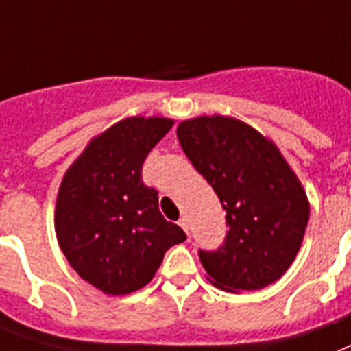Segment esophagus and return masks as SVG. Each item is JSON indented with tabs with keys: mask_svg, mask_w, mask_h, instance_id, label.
I'll return each mask as SVG.
<instances>
[{
	"mask_svg": "<svg viewBox=\"0 0 351 351\" xmlns=\"http://www.w3.org/2000/svg\"><path fill=\"white\" fill-rule=\"evenodd\" d=\"M178 225H180L182 229L185 230V234H189V221H187V218H185V216H182L180 220H178Z\"/></svg>",
	"mask_w": 351,
	"mask_h": 351,
	"instance_id": "1",
	"label": "esophagus"
}]
</instances>
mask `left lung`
Returning <instances> with one entry per match:
<instances>
[{
    "instance_id": "left-lung-1",
    "label": "left lung",
    "mask_w": 351,
    "mask_h": 351,
    "mask_svg": "<svg viewBox=\"0 0 351 351\" xmlns=\"http://www.w3.org/2000/svg\"><path fill=\"white\" fill-rule=\"evenodd\" d=\"M185 156L209 182L229 232L216 250H198L210 283L259 290L278 281L298 254L310 205L278 147L230 117H198L176 128Z\"/></svg>"
}]
</instances>
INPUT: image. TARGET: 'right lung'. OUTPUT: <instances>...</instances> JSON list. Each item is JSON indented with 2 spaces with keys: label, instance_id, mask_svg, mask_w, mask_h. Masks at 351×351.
<instances>
[{
  "label": "right lung",
  "instance_id": "right-lung-1",
  "mask_svg": "<svg viewBox=\"0 0 351 351\" xmlns=\"http://www.w3.org/2000/svg\"><path fill=\"white\" fill-rule=\"evenodd\" d=\"M173 128L164 117L117 122L90 142L62 178L56 232L84 281L124 295L149 283L166 250L185 232L158 209V191L142 182L147 153Z\"/></svg>",
  "mask_w": 351,
  "mask_h": 351
}]
</instances>
